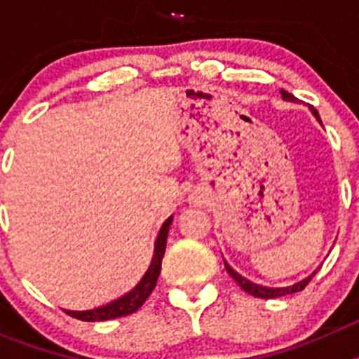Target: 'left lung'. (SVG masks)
Returning <instances> with one entry per match:
<instances>
[{
	"label": "left lung",
	"mask_w": 359,
	"mask_h": 359,
	"mask_svg": "<svg viewBox=\"0 0 359 359\" xmlns=\"http://www.w3.org/2000/svg\"><path fill=\"white\" fill-rule=\"evenodd\" d=\"M280 95H282V98H284V100H287V102H298V98L294 97V95L287 93V91L280 90ZM311 113L315 115V118L318 120V122H322V120H320V116H318V113H316V109H313V107H311ZM224 268H226V271H228V273H230V277L233 278V280H236L237 284H239V286L243 287L244 291H246V293H250V294H252V297H257V298H278V297H286V294L298 293V291H302L304 287H306L307 284H309L311 278L315 277V273H316V271H318V269H315L313 273L307 275V277L302 278V280L294 282V284H291V286H286V287H268V286H261V284H255V282L248 280V278H244L243 275L237 273L236 269L231 268V266L228 264L226 261H224Z\"/></svg>",
	"instance_id": "8db88e82"
}]
</instances>
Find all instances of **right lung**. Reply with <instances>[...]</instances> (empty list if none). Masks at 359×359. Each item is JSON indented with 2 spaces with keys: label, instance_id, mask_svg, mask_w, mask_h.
Masks as SVG:
<instances>
[{
  "label": "right lung",
  "instance_id": "obj_1",
  "mask_svg": "<svg viewBox=\"0 0 359 359\" xmlns=\"http://www.w3.org/2000/svg\"><path fill=\"white\" fill-rule=\"evenodd\" d=\"M172 219L174 217L170 215L161 224L156 241H154V252H152L151 264H149L147 271L140 278V282L133 290H129L128 293H123L122 297L115 298V300H111V302L104 304V306L93 307V309H62L66 315L82 320V322H104V320L122 318V316H128L131 313H135V311L140 309L145 300L149 298V294L152 293V290L156 286L158 277H160L161 259H163L165 246H167V236H169V228L172 224Z\"/></svg>",
  "mask_w": 359,
  "mask_h": 359
}]
</instances>
